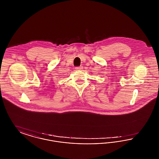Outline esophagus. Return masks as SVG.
Segmentation results:
<instances>
[{"instance_id":"obj_1","label":"esophagus","mask_w":159,"mask_h":159,"mask_svg":"<svg viewBox=\"0 0 159 159\" xmlns=\"http://www.w3.org/2000/svg\"><path fill=\"white\" fill-rule=\"evenodd\" d=\"M82 68H83L82 66L76 67H75V69H76V70H82Z\"/></svg>"}]
</instances>
